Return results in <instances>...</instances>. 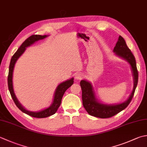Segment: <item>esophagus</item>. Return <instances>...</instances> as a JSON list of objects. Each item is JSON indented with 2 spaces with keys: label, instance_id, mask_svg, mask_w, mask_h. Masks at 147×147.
<instances>
[{
  "label": "esophagus",
  "instance_id": "esophagus-1",
  "mask_svg": "<svg viewBox=\"0 0 147 147\" xmlns=\"http://www.w3.org/2000/svg\"><path fill=\"white\" fill-rule=\"evenodd\" d=\"M83 78V74L82 73H77L75 75V79L77 80H82Z\"/></svg>",
  "mask_w": 147,
  "mask_h": 147
}]
</instances>
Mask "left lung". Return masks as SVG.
<instances>
[{"instance_id": "obj_1", "label": "left lung", "mask_w": 147, "mask_h": 147, "mask_svg": "<svg viewBox=\"0 0 147 147\" xmlns=\"http://www.w3.org/2000/svg\"><path fill=\"white\" fill-rule=\"evenodd\" d=\"M113 52L117 56L121 57L129 63L133 71L134 78L133 90L127 100L122 103L117 105H105L98 101L95 96L94 89L90 82L83 80L80 82V86L82 90V101L83 107L92 116L106 119L115 115L119 112L127 107L133 99L135 90L137 87L138 80V72L137 70L136 60L133 54L126 45L124 39L122 36H119V40L113 49Z\"/></svg>"}]
</instances>
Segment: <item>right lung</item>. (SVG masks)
Listing matches in <instances>:
<instances>
[{"mask_svg": "<svg viewBox=\"0 0 147 147\" xmlns=\"http://www.w3.org/2000/svg\"><path fill=\"white\" fill-rule=\"evenodd\" d=\"M47 36H48L47 35H32L30 36L29 37H28V38L22 43V45L20 46V47L18 49V50L16 51V53L13 55V56L11 59L9 68V74L7 77L8 88L10 92L11 96L13 99V101L15 103L17 107H18L22 112H24V113L27 114L31 117L36 118H46L55 113L57 110H58V108H59L60 104H61V100L67 88H69L74 83V79L73 78H72L71 79L62 82L57 86L54 94V97L52 104L50 106H49L48 108L41 111L34 112L26 110L25 108H24V106H22V105L19 102L18 99H17L15 94H14V92L13 85V73L14 65H15L17 60L18 59L19 57L24 53V51L26 50V48L29 47V46L34 44L35 42L39 41V40L45 39V37H47Z\"/></svg>", "mask_w": 147, "mask_h": 147, "instance_id": "right-lung-1", "label": "right lung"}]
</instances>
